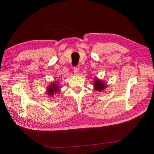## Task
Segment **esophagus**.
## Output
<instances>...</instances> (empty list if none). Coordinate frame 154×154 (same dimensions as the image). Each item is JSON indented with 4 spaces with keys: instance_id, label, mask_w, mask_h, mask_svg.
<instances>
[{
    "instance_id": "obj_1",
    "label": "esophagus",
    "mask_w": 154,
    "mask_h": 154,
    "mask_svg": "<svg viewBox=\"0 0 154 154\" xmlns=\"http://www.w3.org/2000/svg\"><path fill=\"white\" fill-rule=\"evenodd\" d=\"M73 72H74V74L75 75H77L78 74H79V70H78V69H77V67H74Z\"/></svg>"
}]
</instances>
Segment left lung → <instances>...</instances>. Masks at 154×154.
Masks as SVG:
<instances>
[{
  "instance_id": "1",
  "label": "left lung",
  "mask_w": 154,
  "mask_h": 154,
  "mask_svg": "<svg viewBox=\"0 0 154 154\" xmlns=\"http://www.w3.org/2000/svg\"><path fill=\"white\" fill-rule=\"evenodd\" d=\"M94 90L98 91V92H101V91H103L105 88L107 87V85H106V82H104L103 80L99 79L97 77H95L94 80Z\"/></svg>"
}]
</instances>
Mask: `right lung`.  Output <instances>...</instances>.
<instances>
[{
  "instance_id": "add662e5",
  "label": "right lung",
  "mask_w": 154,
  "mask_h": 154,
  "mask_svg": "<svg viewBox=\"0 0 154 154\" xmlns=\"http://www.w3.org/2000/svg\"><path fill=\"white\" fill-rule=\"evenodd\" d=\"M61 87L60 85H59V83L58 82H51L49 85H48V88H47V95H48V96H50V97H52L54 95H56V94H58L60 92V91Z\"/></svg>"
}]
</instances>
